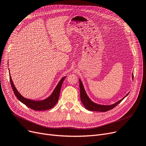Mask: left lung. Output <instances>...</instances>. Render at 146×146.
<instances>
[{"instance_id": "8db88e82", "label": "left lung", "mask_w": 146, "mask_h": 146, "mask_svg": "<svg viewBox=\"0 0 146 146\" xmlns=\"http://www.w3.org/2000/svg\"><path fill=\"white\" fill-rule=\"evenodd\" d=\"M132 78L134 79V74L132 75ZM79 85H80V100L82 104H84L85 108L90 111H107L111 110L113 109L114 107H115L117 104H119L121 101L123 100V98L127 96L128 94L126 95V96L122 100L117 101V103H115L114 104L110 105V106H102V105H99L97 104H96L93 103L92 101L88 98L87 95L85 92V91L84 90V88L82 84V82L80 80H79Z\"/></svg>"}]
</instances>
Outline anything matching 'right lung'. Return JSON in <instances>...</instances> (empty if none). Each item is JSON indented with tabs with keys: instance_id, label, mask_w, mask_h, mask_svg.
<instances>
[{
	"instance_id": "obj_1",
	"label": "right lung",
	"mask_w": 146,
	"mask_h": 146,
	"mask_svg": "<svg viewBox=\"0 0 146 146\" xmlns=\"http://www.w3.org/2000/svg\"><path fill=\"white\" fill-rule=\"evenodd\" d=\"M65 78L66 77H64L61 79V80L60 81L57 86H56L53 93L51 94V96H50L49 97H48L47 99L42 100V101H33V100L27 99L26 98H24L18 92V91L17 90V89L15 88L13 84V82H12L11 79V77L9 76L10 82H11V85L12 88V90H13L17 98L20 100L21 103H23V104L29 107V108L36 111L46 110L52 109V107L56 103H57L59 96H60L61 88L62 84V82L65 79Z\"/></svg>"
}]
</instances>
